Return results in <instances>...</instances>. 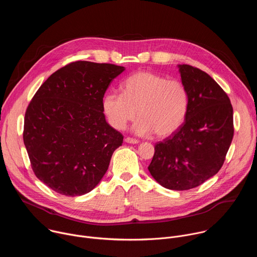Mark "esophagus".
I'll use <instances>...</instances> for the list:
<instances>
[{"mask_svg":"<svg viewBox=\"0 0 257 257\" xmlns=\"http://www.w3.org/2000/svg\"><path fill=\"white\" fill-rule=\"evenodd\" d=\"M125 141H126L127 143H132V144H136V143L139 142L137 139L131 138V137H126V138H125Z\"/></svg>","mask_w":257,"mask_h":257,"instance_id":"1","label":"esophagus"}]
</instances>
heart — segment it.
I'll return each mask as SVG.
<instances>
[{
  "label": "heart",
  "instance_id": "heart-1",
  "mask_svg": "<svg viewBox=\"0 0 257 257\" xmlns=\"http://www.w3.org/2000/svg\"><path fill=\"white\" fill-rule=\"evenodd\" d=\"M188 103V91L181 81L139 71L123 82L122 94L111 91L103 96L102 108L108 123L118 130L124 129L138 114L135 132H155L166 137L184 122Z\"/></svg>",
  "mask_w": 257,
  "mask_h": 257
}]
</instances>
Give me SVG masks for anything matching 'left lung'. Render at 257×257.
Here are the masks:
<instances>
[{
    "mask_svg": "<svg viewBox=\"0 0 257 257\" xmlns=\"http://www.w3.org/2000/svg\"><path fill=\"white\" fill-rule=\"evenodd\" d=\"M189 103L185 121L155 145L149 171L163 187L188 190L222 168L233 136V106L227 93L204 71L179 65Z\"/></svg>",
    "mask_w": 257,
    "mask_h": 257,
    "instance_id": "left-lung-1",
    "label": "left lung"
}]
</instances>
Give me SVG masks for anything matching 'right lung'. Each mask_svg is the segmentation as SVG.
I'll return each instance as SVG.
<instances>
[{"instance_id": "obj_1", "label": "right lung", "mask_w": 257, "mask_h": 257, "mask_svg": "<svg viewBox=\"0 0 257 257\" xmlns=\"http://www.w3.org/2000/svg\"><path fill=\"white\" fill-rule=\"evenodd\" d=\"M125 70L87 61L57 70L29 102L23 141L43 183L66 196L91 191L105 174L123 135L104 118L102 97Z\"/></svg>"}]
</instances>
